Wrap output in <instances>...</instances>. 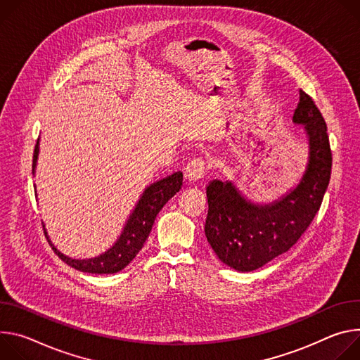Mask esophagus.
Here are the masks:
<instances>
[{
    "mask_svg": "<svg viewBox=\"0 0 360 360\" xmlns=\"http://www.w3.org/2000/svg\"><path fill=\"white\" fill-rule=\"evenodd\" d=\"M205 172H206V165L202 158H193L191 162L187 163L186 169H184V179L191 181V183H195L200 179H203L205 176Z\"/></svg>",
    "mask_w": 360,
    "mask_h": 360,
    "instance_id": "obj_1",
    "label": "esophagus"
}]
</instances>
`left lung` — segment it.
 Segmentation results:
<instances>
[{
  "label": "left lung",
  "instance_id": "8db88e82",
  "mask_svg": "<svg viewBox=\"0 0 360 360\" xmlns=\"http://www.w3.org/2000/svg\"><path fill=\"white\" fill-rule=\"evenodd\" d=\"M292 122L304 129L309 153L300 181L282 197L255 203L233 181L212 180L206 187L207 242L217 257L238 271H253L286 253L314 219L332 172L325 120L310 96L300 90Z\"/></svg>",
  "mask_w": 360,
  "mask_h": 360
}]
</instances>
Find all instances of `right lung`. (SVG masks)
Instances as JSON below:
<instances>
[{
	"mask_svg": "<svg viewBox=\"0 0 360 360\" xmlns=\"http://www.w3.org/2000/svg\"><path fill=\"white\" fill-rule=\"evenodd\" d=\"M38 153H39V139L37 140L34 157H32V174L35 173ZM181 184H183V173L176 172L172 176H167L146 187L143 194L139 198L136 207L130 213L122 230V234L118 236L115 243L107 252L101 253L97 257L72 259L63 255L50 240L47 229L43 224L47 240L53 248L54 253L64 263L74 267L75 270L84 271V273H96V274L117 273L120 270H123L141 250L151 231L155 216L158 214L160 210L163 209V206L170 200V198L177 191H180Z\"/></svg>",
	"mask_w": 360,
	"mask_h": 360,
	"instance_id": "1",
	"label": "right lung"
}]
</instances>
